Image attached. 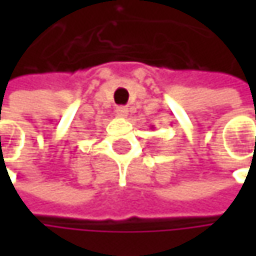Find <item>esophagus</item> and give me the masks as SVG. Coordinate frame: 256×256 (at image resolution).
<instances>
[{
    "mask_svg": "<svg viewBox=\"0 0 256 256\" xmlns=\"http://www.w3.org/2000/svg\"><path fill=\"white\" fill-rule=\"evenodd\" d=\"M115 112L118 116H121V118H126V115H128V108L126 106H118L116 110H115Z\"/></svg>",
    "mask_w": 256,
    "mask_h": 256,
    "instance_id": "obj_1",
    "label": "esophagus"
}]
</instances>
